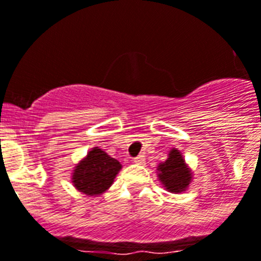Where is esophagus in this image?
Segmentation results:
<instances>
[{
    "mask_svg": "<svg viewBox=\"0 0 261 261\" xmlns=\"http://www.w3.org/2000/svg\"><path fill=\"white\" fill-rule=\"evenodd\" d=\"M133 162H134L135 164H139V166H141V164H145V157L142 156V154H141V156L135 157Z\"/></svg>",
    "mask_w": 261,
    "mask_h": 261,
    "instance_id": "34e87169",
    "label": "esophagus"
}]
</instances>
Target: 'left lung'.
<instances>
[{
	"mask_svg": "<svg viewBox=\"0 0 261 261\" xmlns=\"http://www.w3.org/2000/svg\"><path fill=\"white\" fill-rule=\"evenodd\" d=\"M157 176L163 186L171 193H182L192 182V171L186 166L182 153L178 149H171L168 159L157 167Z\"/></svg>",
	"mask_w": 261,
	"mask_h": 261,
	"instance_id": "left-lung-1",
	"label": "left lung"
}]
</instances>
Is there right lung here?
Listing matches in <instances>:
<instances>
[{"label":"right lung","instance_id":"right-lung-1","mask_svg":"<svg viewBox=\"0 0 261 261\" xmlns=\"http://www.w3.org/2000/svg\"><path fill=\"white\" fill-rule=\"evenodd\" d=\"M122 164L108 156L102 149L93 148L77 163L72 172V184L76 190L87 196H97L111 188Z\"/></svg>","mask_w":261,"mask_h":261}]
</instances>
